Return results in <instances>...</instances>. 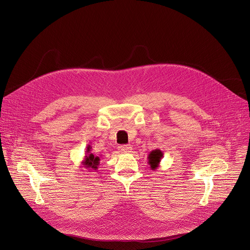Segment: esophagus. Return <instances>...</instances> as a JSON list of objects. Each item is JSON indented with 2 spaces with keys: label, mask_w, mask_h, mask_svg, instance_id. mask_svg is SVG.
Instances as JSON below:
<instances>
[{
  "label": "esophagus",
  "mask_w": 250,
  "mask_h": 250,
  "mask_svg": "<svg viewBox=\"0 0 250 250\" xmlns=\"http://www.w3.org/2000/svg\"><path fill=\"white\" fill-rule=\"evenodd\" d=\"M119 149H120V151H122V152H130V150L132 149V147H131L130 146H121L119 147Z\"/></svg>",
  "instance_id": "34e87169"
}]
</instances>
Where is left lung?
Masks as SVG:
<instances>
[{
	"mask_svg": "<svg viewBox=\"0 0 250 250\" xmlns=\"http://www.w3.org/2000/svg\"><path fill=\"white\" fill-rule=\"evenodd\" d=\"M162 157H163V152L160 149L152 150L148 154V157H147L148 158V164L150 165L151 170H155V169L158 168Z\"/></svg>",
	"mask_w": 250,
	"mask_h": 250,
	"instance_id": "left-lung-1",
	"label": "left lung"
}]
</instances>
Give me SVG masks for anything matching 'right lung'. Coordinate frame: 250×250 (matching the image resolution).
<instances>
[{"label": "right lung", "instance_id": "right-lung-1", "mask_svg": "<svg viewBox=\"0 0 250 250\" xmlns=\"http://www.w3.org/2000/svg\"><path fill=\"white\" fill-rule=\"evenodd\" d=\"M91 151H92V146H88L85 156H84V160L82 161V165H83L82 167H84L88 170H91V171L92 170L97 171L98 166H99L100 161H101V158L97 155H94Z\"/></svg>", "mask_w": 250, "mask_h": 250}]
</instances>
